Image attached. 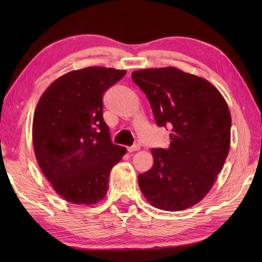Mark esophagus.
Returning a JSON list of instances; mask_svg holds the SVG:
<instances>
[{
    "label": "esophagus",
    "instance_id": "34e87169",
    "mask_svg": "<svg viewBox=\"0 0 262 262\" xmlns=\"http://www.w3.org/2000/svg\"><path fill=\"white\" fill-rule=\"evenodd\" d=\"M141 148V146L138 145V144H135V145H133V146H130V147H128V152H135V151H138V149Z\"/></svg>",
    "mask_w": 262,
    "mask_h": 262
}]
</instances>
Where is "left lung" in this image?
Listing matches in <instances>:
<instances>
[{"instance_id": "8db88e82", "label": "left lung", "mask_w": 262, "mask_h": 262, "mask_svg": "<svg viewBox=\"0 0 262 262\" xmlns=\"http://www.w3.org/2000/svg\"><path fill=\"white\" fill-rule=\"evenodd\" d=\"M146 94L159 127H170L169 148H153L151 170L138 186L154 207L177 211L200 202L230 151L231 114L208 81L176 68L132 73Z\"/></svg>"}]
</instances>
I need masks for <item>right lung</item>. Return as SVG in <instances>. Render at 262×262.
Returning a JSON list of instances; mask_svg holds the SVG:
<instances>
[{"instance_id": "obj_1", "label": "right lung", "mask_w": 262, "mask_h": 262, "mask_svg": "<svg viewBox=\"0 0 262 262\" xmlns=\"http://www.w3.org/2000/svg\"><path fill=\"white\" fill-rule=\"evenodd\" d=\"M126 71L86 68L55 81L37 104L32 124L35 154L59 196L92 205L109 187V173L126 148L111 142L103 120V93Z\"/></svg>"}]
</instances>
